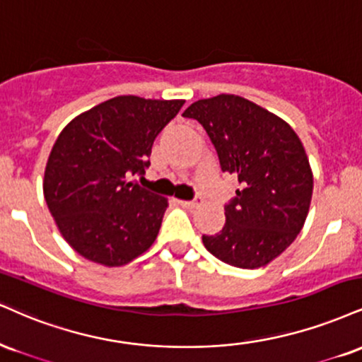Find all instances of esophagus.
<instances>
[{
  "label": "esophagus",
  "mask_w": 362,
  "mask_h": 362,
  "mask_svg": "<svg viewBox=\"0 0 362 362\" xmlns=\"http://www.w3.org/2000/svg\"><path fill=\"white\" fill-rule=\"evenodd\" d=\"M178 204L185 209H195L202 204V200H178Z\"/></svg>",
  "instance_id": "1"
}]
</instances>
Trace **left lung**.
<instances>
[{
  "label": "left lung",
  "instance_id": "obj_1",
  "mask_svg": "<svg viewBox=\"0 0 362 362\" xmlns=\"http://www.w3.org/2000/svg\"><path fill=\"white\" fill-rule=\"evenodd\" d=\"M214 143L223 172L241 189L226 206V224L202 236L206 250L230 267L252 269L278 258L302 230L313 192V173L291 126L250 99L219 94L184 111Z\"/></svg>",
  "mask_w": 362,
  "mask_h": 362
}]
</instances>
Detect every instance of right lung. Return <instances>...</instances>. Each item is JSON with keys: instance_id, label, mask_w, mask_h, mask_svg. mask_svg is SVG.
I'll return each mask as SVG.
<instances>
[{"instance_id": "right-lung-1", "label": "right lung", "mask_w": 362, "mask_h": 362, "mask_svg": "<svg viewBox=\"0 0 362 362\" xmlns=\"http://www.w3.org/2000/svg\"><path fill=\"white\" fill-rule=\"evenodd\" d=\"M184 103L117 95L57 136L43 195L62 238L86 259L123 267L155 243L168 199L129 178L145 173L155 138Z\"/></svg>"}]
</instances>
